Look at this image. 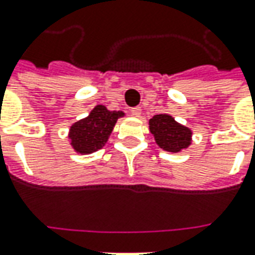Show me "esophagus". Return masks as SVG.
Instances as JSON below:
<instances>
[{
    "label": "esophagus",
    "mask_w": 255,
    "mask_h": 255,
    "mask_svg": "<svg viewBox=\"0 0 255 255\" xmlns=\"http://www.w3.org/2000/svg\"><path fill=\"white\" fill-rule=\"evenodd\" d=\"M131 113H132L135 117H140V115H142V109H140L139 106H136V108H132V109H131Z\"/></svg>",
    "instance_id": "1"
}]
</instances>
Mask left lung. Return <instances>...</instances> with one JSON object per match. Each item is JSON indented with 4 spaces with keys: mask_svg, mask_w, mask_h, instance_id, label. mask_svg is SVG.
I'll list each match as a JSON object with an SVG mask.
<instances>
[{
    "mask_svg": "<svg viewBox=\"0 0 255 255\" xmlns=\"http://www.w3.org/2000/svg\"><path fill=\"white\" fill-rule=\"evenodd\" d=\"M149 129L158 147L165 152L181 153L192 145V129L182 126L167 113L153 116L149 120Z\"/></svg>",
    "mask_w": 255,
    "mask_h": 255,
    "instance_id": "obj_1",
    "label": "left lung"
}]
</instances>
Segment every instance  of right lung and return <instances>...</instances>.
Listing matches in <instances>:
<instances>
[{"label":"right lung","instance_id":"right-lung-1","mask_svg":"<svg viewBox=\"0 0 255 255\" xmlns=\"http://www.w3.org/2000/svg\"><path fill=\"white\" fill-rule=\"evenodd\" d=\"M126 113L122 110H109L103 105H97L90 115L70 126L69 142L78 154H91L102 149L119 119Z\"/></svg>","mask_w":255,"mask_h":255}]
</instances>
